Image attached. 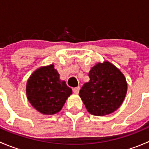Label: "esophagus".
<instances>
[{"mask_svg":"<svg viewBox=\"0 0 149 149\" xmlns=\"http://www.w3.org/2000/svg\"><path fill=\"white\" fill-rule=\"evenodd\" d=\"M79 91H80V87L79 86H77V87H75V88H73V91L74 94H79Z\"/></svg>","mask_w":149,"mask_h":149,"instance_id":"34e87169","label":"esophagus"}]
</instances>
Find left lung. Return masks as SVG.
<instances>
[{
	"label": "left lung",
	"instance_id": "left-lung-1",
	"mask_svg": "<svg viewBox=\"0 0 149 149\" xmlns=\"http://www.w3.org/2000/svg\"><path fill=\"white\" fill-rule=\"evenodd\" d=\"M79 96L90 114L104 116L115 112L123 103L127 83L124 75L112 63L105 61L94 65L88 73Z\"/></svg>",
	"mask_w": 149,
	"mask_h": 149
}]
</instances>
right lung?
Here are the masks:
<instances>
[{"instance_id":"add662e5","label":"right lung","mask_w":149,"mask_h":149,"mask_svg":"<svg viewBox=\"0 0 149 149\" xmlns=\"http://www.w3.org/2000/svg\"><path fill=\"white\" fill-rule=\"evenodd\" d=\"M72 89L61 81L53 65L40 68L32 73L26 84V95L31 104L45 115H53L63 107Z\"/></svg>"}]
</instances>
